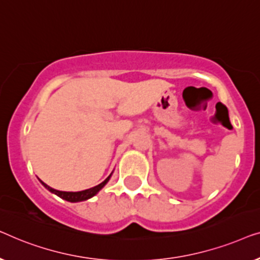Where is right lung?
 I'll list each match as a JSON object with an SVG mask.
<instances>
[{"label": "right lung", "mask_w": 260, "mask_h": 260, "mask_svg": "<svg viewBox=\"0 0 260 260\" xmlns=\"http://www.w3.org/2000/svg\"><path fill=\"white\" fill-rule=\"evenodd\" d=\"M112 177V173L108 175L107 178H106V180H104L101 182V184H99L96 186H94L92 188H88V189H85V191H80V192H64V191H57V189H54L48 186L45 182H42V185L45 186V187L48 189L49 192L54 193V194H56L57 197H60L61 199L63 200H67V202H71V203H79V202H83V200H87V199H90L92 197H94L95 194H98V192L100 191V189L104 187V186L107 184L109 181V179Z\"/></svg>", "instance_id": "right-lung-1"}]
</instances>
